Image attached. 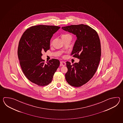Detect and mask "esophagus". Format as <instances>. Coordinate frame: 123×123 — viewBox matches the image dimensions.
<instances>
[{
    "label": "esophagus",
    "mask_w": 123,
    "mask_h": 123,
    "mask_svg": "<svg viewBox=\"0 0 123 123\" xmlns=\"http://www.w3.org/2000/svg\"><path fill=\"white\" fill-rule=\"evenodd\" d=\"M60 65L61 66H65L66 65V63L65 62H63L62 61L60 62Z\"/></svg>",
    "instance_id": "34e87169"
}]
</instances>
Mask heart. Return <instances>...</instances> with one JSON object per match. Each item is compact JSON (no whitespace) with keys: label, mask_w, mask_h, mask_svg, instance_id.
<instances>
[{"label":"heart","mask_w":123,"mask_h":123,"mask_svg":"<svg viewBox=\"0 0 123 123\" xmlns=\"http://www.w3.org/2000/svg\"><path fill=\"white\" fill-rule=\"evenodd\" d=\"M68 36H70V35H69V34H65V35H63L62 37H68Z\"/></svg>","instance_id":"obj_1"}]
</instances>
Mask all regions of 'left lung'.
Instances as JSON below:
<instances>
[{
  "mask_svg": "<svg viewBox=\"0 0 123 123\" xmlns=\"http://www.w3.org/2000/svg\"><path fill=\"white\" fill-rule=\"evenodd\" d=\"M62 29L77 37L71 55L80 61L73 65L66 62L68 71L65 77L71 86L80 87L88 82L97 71L101 55L99 38L95 30L83 24L62 27Z\"/></svg>",
  "mask_w": 123,
  "mask_h": 123,
  "instance_id": "8db88e82",
  "label": "left lung"
}]
</instances>
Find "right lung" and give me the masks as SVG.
I'll use <instances>...</instances> for the list:
<instances>
[{
  "label": "right lung",
  "mask_w": 123,
  "mask_h": 123,
  "mask_svg": "<svg viewBox=\"0 0 123 123\" xmlns=\"http://www.w3.org/2000/svg\"><path fill=\"white\" fill-rule=\"evenodd\" d=\"M60 28L53 25L31 26L24 32L19 42L18 55L22 70L29 80L38 86L50 83L60 65L58 59L45 63L41 58L42 53L50 49V39Z\"/></svg>",
  "instance_id": "right-lung-1"
}]
</instances>
